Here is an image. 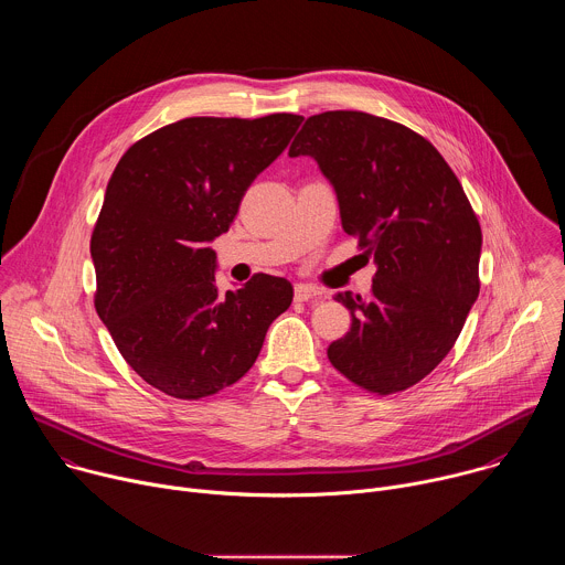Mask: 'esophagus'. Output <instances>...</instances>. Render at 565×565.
<instances>
[{"label": "esophagus", "instance_id": "34e87169", "mask_svg": "<svg viewBox=\"0 0 565 565\" xmlns=\"http://www.w3.org/2000/svg\"><path fill=\"white\" fill-rule=\"evenodd\" d=\"M319 290L315 286H308V284H297L295 286V301H315L319 299Z\"/></svg>", "mask_w": 565, "mask_h": 565}]
</instances>
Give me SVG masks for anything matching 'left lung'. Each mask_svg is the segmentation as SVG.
<instances>
[{
	"mask_svg": "<svg viewBox=\"0 0 565 565\" xmlns=\"http://www.w3.org/2000/svg\"><path fill=\"white\" fill-rule=\"evenodd\" d=\"M288 156H312L340 201L342 227L373 257L369 297L338 292L351 331L331 364L369 393L427 377L456 344L480 281V223L440 151L364 111L310 116Z\"/></svg>",
	"mask_w": 565,
	"mask_h": 565,
	"instance_id": "obj_1",
	"label": "left lung"
}]
</instances>
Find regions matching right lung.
<instances>
[{
    "instance_id": "right-lung-1",
    "label": "right lung",
    "mask_w": 565,
    "mask_h": 565,
    "mask_svg": "<svg viewBox=\"0 0 565 565\" xmlns=\"http://www.w3.org/2000/svg\"><path fill=\"white\" fill-rule=\"evenodd\" d=\"M301 120L185 118L118 160L92 234L94 303L125 362L153 388L201 399L234 384L290 306V281L264 273L223 295L210 241L230 230Z\"/></svg>"
}]
</instances>
